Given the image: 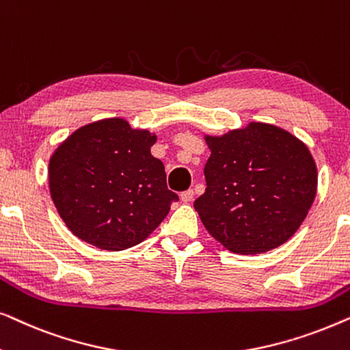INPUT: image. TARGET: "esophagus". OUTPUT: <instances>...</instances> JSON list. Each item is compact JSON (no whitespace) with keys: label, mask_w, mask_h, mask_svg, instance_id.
I'll return each mask as SVG.
<instances>
[{"label":"esophagus","mask_w":350,"mask_h":350,"mask_svg":"<svg viewBox=\"0 0 350 350\" xmlns=\"http://www.w3.org/2000/svg\"><path fill=\"white\" fill-rule=\"evenodd\" d=\"M180 198L183 202H191V200L194 199V191L193 189H188V191H183V193L180 194Z\"/></svg>","instance_id":"1"}]
</instances>
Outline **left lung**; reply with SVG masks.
I'll list each match as a JSON object with an SVG mask.
<instances>
[{"label":"left lung","mask_w":350,"mask_h":350,"mask_svg":"<svg viewBox=\"0 0 350 350\" xmlns=\"http://www.w3.org/2000/svg\"><path fill=\"white\" fill-rule=\"evenodd\" d=\"M205 140L212 151L204 167L207 188L194 200L205 229L241 255L288 241L317 193V169L304 143L262 122Z\"/></svg>","instance_id":"left-lung-1"}]
</instances>
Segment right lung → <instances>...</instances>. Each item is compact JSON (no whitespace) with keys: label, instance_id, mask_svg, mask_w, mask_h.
Here are the masks:
<instances>
[{"label":"right lung","instance_id":"1","mask_svg":"<svg viewBox=\"0 0 350 350\" xmlns=\"http://www.w3.org/2000/svg\"><path fill=\"white\" fill-rule=\"evenodd\" d=\"M156 135L119 118L71 133L49 162L55 208L81 241L102 250L131 248L150 236L178 200L164 164L151 156Z\"/></svg>","mask_w":350,"mask_h":350}]
</instances>
